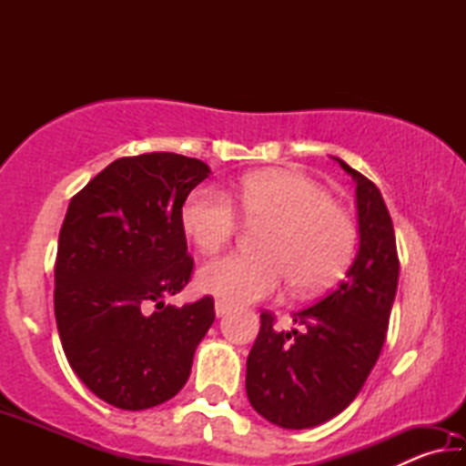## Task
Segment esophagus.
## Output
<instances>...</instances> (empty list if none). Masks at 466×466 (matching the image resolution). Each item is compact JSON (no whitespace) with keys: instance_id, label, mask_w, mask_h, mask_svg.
Wrapping results in <instances>:
<instances>
[{"instance_id":"34e87169","label":"esophagus","mask_w":466,"mask_h":466,"mask_svg":"<svg viewBox=\"0 0 466 466\" xmlns=\"http://www.w3.org/2000/svg\"><path fill=\"white\" fill-rule=\"evenodd\" d=\"M232 310V306L224 302V299H216V317H226Z\"/></svg>"}]
</instances>
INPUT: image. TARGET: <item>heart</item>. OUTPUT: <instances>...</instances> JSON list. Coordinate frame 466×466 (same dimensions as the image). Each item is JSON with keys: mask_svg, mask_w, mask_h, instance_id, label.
Instances as JSON below:
<instances>
[{"mask_svg": "<svg viewBox=\"0 0 466 466\" xmlns=\"http://www.w3.org/2000/svg\"><path fill=\"white\" fill-rule=\"evenodd\" d=\"M244 218L267 219L261 252H228L205 263L197 281L228 302L269 298L291 279L299 294L333 283L351 261L356 224L317 180L294 170L247 175L234 188ZM185 232L203 252H216L238 230V214L224 193L199 187L180 211Z\"/></svg>", "mask_w": 466, "mask_h": 466, "instance_id": "obj_1", "label": "heart"}]
</instances>
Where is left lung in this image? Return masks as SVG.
<instances>
[{"instance_id":"obj_1","label":"left lung","mask_w":466,"mask_h":466,"mask_svg":"<svg viewBox=\"0 0 466 466\" xmlns=\"http://www.w3.org/2000/svg\"><path fill=\"white\" fill-rule=\"evenodd\" d=\"M335 160L356 180L358 255L325 298L294 314L299 330H275V317L263 312L247 360L252 409L286 430L333 420L358 397L382 351L397 294V242L382 195L372 180Z\"/></svg>"}]
</instances>
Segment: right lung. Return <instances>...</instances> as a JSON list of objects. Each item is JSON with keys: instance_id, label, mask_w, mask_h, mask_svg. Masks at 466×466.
I'll list each match as a JSON object with an SVG mask.
<instances>
[{"instance_id": "obj_1", "label": "right lung", "mask_w": 466, "mask_h": 466, "mask_svg": "<svg viewBox=\"0 0 466 466\" xmlns=\"http://www.w3.org/2000/svg\"><path fill=\"white\" fill-rule=\"evenodd\" d=\"M209 175L180 154L119 157L69 201L55 319L69 366L108 405L141 411L175 397L216 319L211 296L164 304L191 279L180 211Z\"/></svg>"}]
</instances>
